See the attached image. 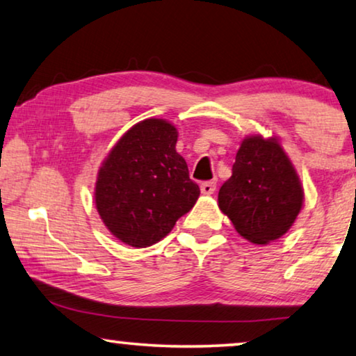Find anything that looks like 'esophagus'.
<instances>
[{
  "label": "esophagus",
  "instance_id": "1",
  "mask_svg": "<svg viewBox=\"0 0 356 356\" xmlns=\"http://www.w3.org/2000/svg\"><path fill=\"white\" fill-rule=\"evenodd\" d=\"M200 188H201V193H203V195H212L216 192V182H212V180H211V182H203V184H201Z\"/></svg>",
  "mask_w": 356,
  "mask_h": 356
}]
</instances>
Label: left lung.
<instances>
[{"instance_id": "obj_1", "label": "left lung", "mask_w": 356, "mask_h": 356, "mask_svg": "<svg viewBox=\"0 0 356 356\" xmlns=\"http://www.w3.org/2000/svg\"><path fill=\"white\" fill-rule=\"evenodd\" d=\"M304 201L296 169L275 139L252 136L243 140L232 177L219 190V208L235 230L265 245L291 229Z\"/></svg>"}]
</instances>
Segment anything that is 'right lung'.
Here are the masks:
<instances>
[{
  "label": "right lung",
  "mask_w": 356,
  "mask_h": 356,
  "mask_svg": "<svg viewBox=\"0 0 356 356\" xmlns=\"http://www.w3.org/2000/svg\"><path fill=\"white\" fill-rule=\"evenodd\" d=\"M177 129L150 118L132 126L99 169L95 206L126 245H155L193 208L200 187L176 152Z\"/></svg>",
  "instance_id": "right-lung-1"
}]
</instances>
